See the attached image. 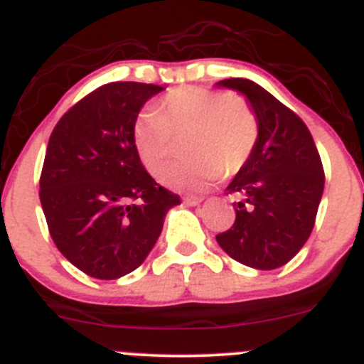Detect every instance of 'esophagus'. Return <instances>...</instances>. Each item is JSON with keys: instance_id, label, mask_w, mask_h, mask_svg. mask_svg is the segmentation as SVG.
Wrapping results in <instances>:
<instances>
[{"instance_id": "obj_1", "label": "esophagus", "mask_w": 364, "mask_h": 364, "mask_svg": "<svg viewBox=\"0 0 364 364\" xmlns=\"http://www.w3.org/2000/svg\"><path fill=\"white\" fill-rule=\"evenodd\" d=\"M203 200V197H196V196H186L183 197V203L186 204V206H197V204Z\"/></svg>"}]
</instances>
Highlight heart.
<instances>
[{
    "label": "heart",
    "mask_w": 364,
    "mask_h": 364,
    "mask_svg": "<svg viewBox=\"0 0 364 364\" xmlns=\"http://www.w3.org/2000/svg\"><path fill=\"white\" fill-rule=\"evenodd\" d=\"M257 135V117L245 97L185 85L165 94L158 110L140 112L132 136L140 161L154 178L171 165L174 139L185 136L183 154L188 158L171 168L164 181L200 192L220 174H238L252 156Z\"/></svg>",
    "instance_id": "obj_1"
}]
</instances>
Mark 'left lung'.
<instances>
[{"label":"left lung","instance_id":"1","mask_svg":"<svg viewBox=\"0 0 364 364\" xmlns=\"http://www.w3.org/2000/svg\"><path fill=\"white\" fill-rule=\"evenodd\" d=\"M245 94L259 135L225 193L238 197L235 224L217 235L232 259L257 270L287 264L308 242L322 199V160L308 126L263 87L243 77L218 81Z\"/></svg>","mask_w":364,"mask_h":364}]
</instances>
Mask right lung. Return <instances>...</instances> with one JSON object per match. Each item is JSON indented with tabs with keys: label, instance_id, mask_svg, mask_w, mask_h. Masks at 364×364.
Wrapping results in <instances>:
<instances>
[{
	"label": "right lung",
	"instance_id": "right-lung-1",
	"mask_svg": "<svg viewBox=\"0 0 364 364\" xmlns=\"http://www.w3.org/2000/svg\"><path fill=\"white\" fill-rule=\"evenodd\" d=\"M153 83L112 81L62 115L49 136L41 172V204L49 235L76 268L119 279L139 268L164 218L181 203L144 168L133 124Z\"/></svg>",
	"mask_w": 364,
	"mask_h": 364
}]
</instances>
